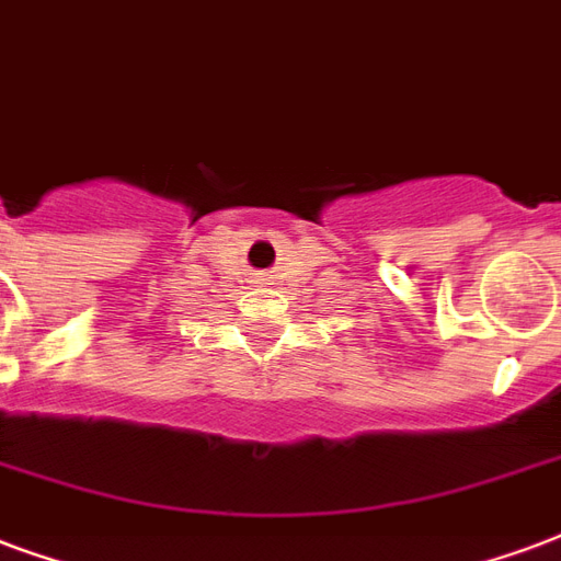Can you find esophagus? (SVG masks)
Listing matches in <instances>:
<instances>
[{"mask_svg":"<svg viewBox=\"0 0 561 561\" xmlns=\"http://www.w3.org/2000/svg\"><path fill=\"white\" fill-rule=\"evenodd\" d=\"M265 277H268L265 272H256V280H265Z\"/></svg>","mask_w":561,"mask_h":561,"instance_id":"34e87169","label":"esophagus"}]
</instances>
